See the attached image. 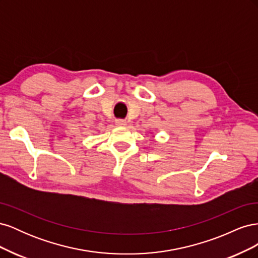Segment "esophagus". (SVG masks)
Instances as JSON below:
<instances>
[{
  "mask_svg": "<svg viewBox=\"0 0 258 258\" xmlns=\"http://www.w3.org/2000/svg\"><path fill=\"white\" fill-rule=\"evenodd\" d=\"M126 120L124 119H116L115 120V123L117 124V126H126Z\"/></svg>",
  "mask_w": 258,
  "mask_h": 258,
  "instance_id": "34e87169",
  "label": "esophagus"
}]
</instances>
